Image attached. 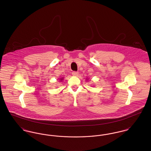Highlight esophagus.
Segmentation results:
<instances>
[{
  "label": "esophagus",
  "mask_w": 151,
  "mask_h": 151,
  "mask_svg": "<svg viewBox=\"0 0 151 151\" xmlns=\"http://www.w3.org/2000/svg\"><path fill=\"white\" fill-rule=\"evenodd\" d=\"M72 75L73 76H76L79 75V72H76V71H73L72 72Z\"/></svg>",
  "instance_id": "obj_1"
}]
</instances>
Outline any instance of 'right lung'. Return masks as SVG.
Segmentation results:
<instances>
[{"mask_svg": "<svg viewBox=\"0 0 151 151\" xmlns=\"http://www.w3.org/2000/svg\"><path fill=\"white\" fill-rule=\"evenodd\" d=\"M63 78H61V79H60V81H62V80H63Z\"/></svg>", "mask_w": 151, "mask_h": 151, "instance_id": "obj_1", "label": "right lung"}]
</instances>
